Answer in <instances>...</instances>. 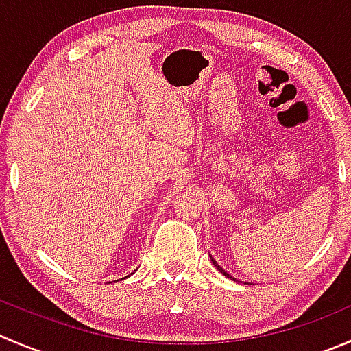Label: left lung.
Returning <instances> with one entry per match:
<instances>
[{"label": "left lung", "mask_w": 351, "mask_h": 351, "mask_svg": "<svg viewBox=\"0 0 351 351\" xmlns=\"http://www.w3.org/2000/svg\"><path fill=\"white\" fill-rule=\"evenodd\" d=\"M213 262H214V266H216V267H217V269H219V271H221V273H223V274H224V276L231 278V276H230V274H228V273H224V271H223V267H219V266H217V262H216V261H214V258H213Z\"/></svg>", "instance_id": "8db88e82"}]
</instances>
